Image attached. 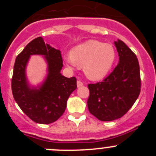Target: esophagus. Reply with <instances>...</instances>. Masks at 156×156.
Instances as JSON below:
<instances>
[{
	"label": "esophagus",
	"instance_id": "obj_1",
	"mask_svg": "<svg viewBox=\"0 0 156 156\" xmlns=\"http://www.w3.org/2000/svg\"><path fill=\"white\" fill-rule=\"evenodd\" d=\"M76 84H77V87H82L83 85V83L81 80H77Z\"/></svg>",
	"mask_w": 156,
	"mask_h": 156
}]
</instances>
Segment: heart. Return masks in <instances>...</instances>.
I'll list each match as a JSON object with an SVG mask.
<instances>
[{"label":"heart","mask_w":156,"mask_h":156,"mask_svg":"<svg viewBox=\"0 0 156 156\" xmlns=\"http://www.w3.org/2000/svg\"><path fill=\"white\" fill-rule=\"evenodd\" d=\"M116 58L115 48L110 44L88 41L74 47L64 57L66 65L83 67L87 78L99 80L108 75Z\"/></svg>","instance_id":"obj_1"}]
</instances>
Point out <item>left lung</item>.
I'll list each match as a JSON object with an SVG mask.
<instances>
[{"label": "left lung", "mask_w": 156, "mask_h": 156, "mask_svg": "<svg viewBox=\"0 0 156 156\" xmlns=\"http://www.w3.org/2000/svg\"><path fill=\"white\" fill-rule=\"evenodd\" d=\"M119 62L101 82L87 85L88 110L101 121L121 118L131 108L140 92L137 58L124 43L115 42Z\"/></svg>", "instance_id": "obj_1"}]
</instances>
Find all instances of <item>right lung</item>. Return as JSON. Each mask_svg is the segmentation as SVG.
<instances>
[{"mask_svg": "<svg viewBox=\"0 0 156 156\" xmlns=\"http://www.w3.org/2000/svg\"><path fill=\"white\" fill-rule=\"evenodd\" d=\"M32 54H43L48 64V75L39 89H30L24 75L25 66ZM61 51L51 48L39 37L30 41L16 57L12 78L15 101L27 116L34 122L48 124L64 113L67 100L76 89V78H67L60 73L63 66Z\"/></svg>", "mask_w": 156, "mask_h": 156, "instance_id": "1", "label": "right lung"}]
</instances>
